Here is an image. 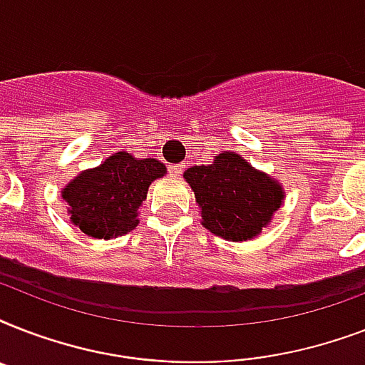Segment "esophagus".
<instances>
[{"label": "esophagus", "instance_id": "obj_1", "mask_svg": "<svg viewBox=\"0 0 365 365\" xmlns=\"http://www.w3.org/2000/svg\"><path fill=\"white\" fill-rule=\"evenodd\" d=\"M183 168H185V165L183 163H180V165H170L168 166V170H170L172 176H180L183 172Z\"/></svg>", "mask_w": 365, "mask_h": 365}]
</instances>
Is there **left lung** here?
Instances as JSON below:
<instances>
[{
  "label": "left lung",
  "mask_w": 365,
  "mask_h": 365,
  "mask_svg": "<svg viewBox=\"0 0 365 365\" xmlns=\"http://www.w3.org/2000/svg\"><path fill=\"white\" fill-rule=\"evenodd\" d=\"M202 210V225L227 240H248L282 205V187L237 153H220L208 166L185 170Z\"/></svg>",
  "instance_id": "1"
}]
</instances>
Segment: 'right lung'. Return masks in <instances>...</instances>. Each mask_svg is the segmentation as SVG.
<instances>
[{
    "label": "right lung",
    "mask_w": 365,
    "mask_h": 365,
    "mask_svg": "<svg viewBox=\"0 0 365 365\" xmlns=\"http://www.w3.org/2000/svg\"><path fill=\"white\" fill-rule=\"evenodd\" d=\"M165 172V165L155 159H134L125 151L111 155L93 170L81 172L62 191L71 222L94 239L130 233L149 183Z\"/></svg>",
    "instance_id": "add662e5"
}]
</instances>
